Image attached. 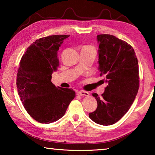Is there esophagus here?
Segmentation results:
<instances>
[{"label":"esophagus","instance_id":"34e87169","mask_svg":"<svg viewBox=\"0 0 155 155\" xmlns=\"http://www.w3.org/2000/svg\"><path fill=\"white\" fill-rule=\"evenodd\" d=\"M78 95H79V96H87L90 95V94H89V93L87 92V91H83V90H81V91H78Z\"/></svg>","mask_w":155,"mask_h":155}]
</instances>
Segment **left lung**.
Wrapping results in <instances>:
<instances>
[{
	"label": "left lung",
	"mask_w": 155,
	"mask_h": 155,
	"mask_svg": "<svg viewBox=\"0 0 155 155\" xmlns=\"http://www.w3.org/2000/svg\"><path fill=\"white\" fill-rule=\"evenodd\" d=\"M98 70L108 83L102 97L93 93L97 108L89 114L94 122L115 124L130 109L139 90V65L134 49L127 42L108 34L97 35Z\"/></svg>",
	"instance_id": "8db88e82"
}]
</instances>
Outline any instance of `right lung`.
<instances>
[{
	"instance_id": "add662e5",
	"label": "right lung",
	"mask_w": 155,
	"mask_h": 155,
	"mask_svg": "<svg viewBox=\"0 0 155 155\" xmlns=\"http://www.w3.org/2000/svg\"><path fill=\"white\" fill-rule=\"evenodd\" d=\"M69 36L54 35L37 40L20 60L16 78L18 95L28 114L42 124L61 118L76 96L72 89L57 87L51 82L52 74L59 66V47Z\"/></svg>"
}]
</instances>
